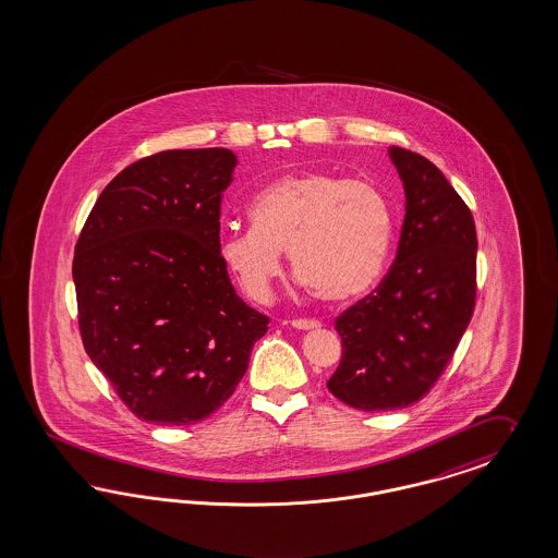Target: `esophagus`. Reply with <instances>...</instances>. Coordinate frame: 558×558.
<instances>
[{
	"mask_svg": "<svg viewBox=\"0 0 558 558\" xmlns=\"http://www.w3.org/2000/svg\"><path fill=\"white\" fill-rule=\"evenodd\" d=\"M290 326L296 327V329H317V327H322V322H317V319H292Z\"/></svg>",
	"mask_w": 558,
	"mask_h": 558,
	"instance_id": "obj_1",
	"label": "esophagus"
}]
</instances>
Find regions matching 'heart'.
<instances>
[{
    "mask_svg": "<svg viewBox=\"0 0 558 558\" xmlns=\"http://www.w3.org/2000/svg\"><path fill=\"white\" fill-rule=\"evenodd\" d=\"M251 229L222 232L218 253L253 299H266L289 251L290 266L329 303L361 296L384 271L393 210L384 190L324 171L290 174L257 193Z\"/></svg>",
    "mask_w": 558,
    "mask_h": 558,
    "instance_id": "obj_1",
    "label": "heart"
}]
</instances>
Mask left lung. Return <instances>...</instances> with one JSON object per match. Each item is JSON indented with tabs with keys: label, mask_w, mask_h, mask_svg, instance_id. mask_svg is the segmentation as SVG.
Listing matches in <instances>:
<instances>
[{
	"label": "left lung",
	"mask_w": 558,
	"mask_h": 558,
	"mask_svg": "<svg viewBox=\"0 0 558 558\" xmlns=\"http://www.w3.org/2000/svg\"><path fill=\"white\" fill-rule=\"evenodd\" d=\"M404 181L398 253L379 287L348 307L336 329L342 359L327 389L356 410L418 402L453 359L476 307V225L441 171L391 146Z\"/></svg>",
	"instance_id": "left-lung-1"
}]
</instances>
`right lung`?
Listing matches in <instances>:
<instances>
[{"label":"right lung","instance_id":"add662e5","mask_svg":"<svg viewBox=\"0 0 558 558\" xmlns=\"http://www.w3.org/2000/svg\"><path fill=\"white\" fill-rule=\"evenodd\" d=\"M236 156L165 150L117 174L74 251L86 354L146 423L183 426L225 404L269 317L232 289L218 253Z\"/></svg>","mask_w":558,"mask_h":558}]
</instances>
